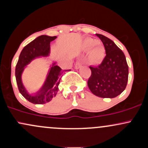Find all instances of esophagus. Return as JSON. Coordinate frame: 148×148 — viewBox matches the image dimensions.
I'll list each match as a JSON object with an SVG mask.
<instances>
[{"mask_svg": "<svg viewBox=\"0 0 148 148\" xmlns=\"http://www.w3.org/2000/svg\"><path fill=\"white\" fill-rule=\"evenodd\" d=\"M81 65H82V64H81V62H79V61H78V62H76L75 68H76V69H79L80 67H81Z\"/></svg>", "mask_w": 148, "mask_h": 148, "instance_id": "1", "label": "esophagus"}]
</instances>
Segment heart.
Segmentation results:
<instances>
[{"instance_id": "obj_1", "label": "heart", "mask_w": 148, "mask_h": 148, "mask_svg": "<svg viewBox=\"0 0 148 148\" xmlns=\"http://www.w3.org/2000/svg\"><path fill=\"white\" fill-rule=\"evenodd\" d=\"M98 42L94 39L88 38L84 41V48L86 51H90L89 59L92 63H99L103 60L105 56V50L102 46L97 45Z\"/></svg>"}]
</instances>
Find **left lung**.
<instances>
[{"label":"left lung","instance_id":"1","mask_svg":"<svg viewBox=\"0 0 148 148\" xmlns=\"http://www.w3.org/2000/svg\"><path fill=\"white\" fill-rule=\"evenodd\" d=\"M96 35L104 46L106 56L99 65L90 66L91 76L88 81V88L99 97L114 98L126 88L129 75L126 58L111 40L101 34Z\"/></svg>","mask_w":148,"mask_h":148}]
</instances>
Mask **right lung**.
<instances>
[{
	"label": "right lung",
	"mask_w": 148,
	"mask_h": 148,
	"mask_svg": "<svg viewBox=\"0 0 148 148\" xmlns=\"http://www.w3.org/2000/svg\"><path fill=\"white\" fill-rule=\"evenodd\" d=\"M56 38V36L50 37L41 35L27 45L20 53L15 69L16 84L20 93L30 102L35 104H44L55 97L58 91V85L64 72L59 66L53 64L48 76L42 88L35 94L31 95L26 91L21 81V74L23 69L30 61L40 56H48L50 51V42Z\"/></svg>",
	"instance_id": "obj_1"
}]
</instances>
